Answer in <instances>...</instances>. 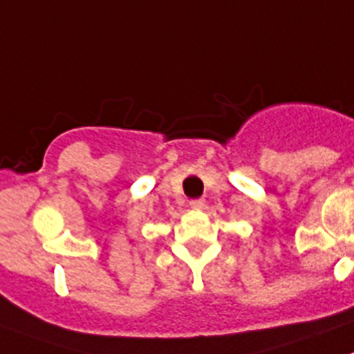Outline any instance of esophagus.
Listing matches in <instances>:
<instances>
[{
	"label": "esophagus",
	"mask_w": 354,
	"mask_h": 354,
	"mask_svg": "<svg viewBox=\"0 0 354 354\" xmlns=\"http://www.w3.org/2000/svg\"><path fill=\"white\" fill-rule=\"evenodd\" d=\"M189 205H191V209L201 210L205 207V200H192Z\"/></svg>",
	"instance_id": "esophagus-1"
}]
</instances>
